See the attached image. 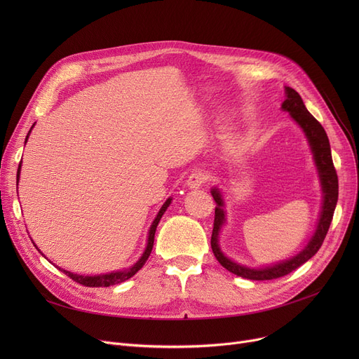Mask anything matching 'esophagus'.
Returning a JSON list of instances; mask_svg holds the SVG:
<instances>
[{"instance_id": "34e87169", "label": "esophagus", "mask_w": 359, "mask_h": 359, "mask_svg": "<svg viewBox=\"0 0 359 359\" xmlns=\"http://www.w3.org/2000/svg\"><path fill=\"white\" fill-rule=\"evenodd\" d=\"M206 175L202 173V172H194L189 179H187L186 184L189 189H199V187H202L205 183H206Z\"/></svg>"}]
</instances>
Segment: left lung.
I'll return each mask as SVG.
<instances>
[{
    "mask_svg": "<svg viewBox=\"0 0 359 359\" xmlns=\"http://www.w3.org/2000/svg\"><path fill=\"white\" fill-rule=\"evenodd\" d=\"M285 96H287V99L284 100V103H282V109L288 111L291 118L299 125L301 129L304 130V134H306L309 144L311 147V151H313L314 163L318 170V176H320V182H322V189H323L322 212H320L317 229H316L313 237L310 238L307 246L301 250L297 256H294L285 262H279L273 266L252 269L248 266L238 265V263L230 260L229 257H225L218 246V236H219L222 224L225 221V214L222 210L224 201H222V195L219 194L217 187H214V189L211 191L214 201L217 202L214 229H212V237H211L212 252H214L217 260L225 269L230 271L231 273H234L237 276L253 279V280H266V279H276L280 276H285L290 272L299 268L309 259H311L318 252V249L322 248L325 237L330 227L336 203H337V195H339L337 175H336V170L333 165L332 151H330V144H329L326 130L307 110L303 99H301V96L294 88L285 87Z\"/></svg>",
    "mask_w": 359,
    "mask_h": 359,
    "instance_id": "left-lung-1",
    "label": "left lung"
}]
</instances>
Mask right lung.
<instances>
[{
  "instance_id": "obj_1",
  "label": "right lung",
  "mask_w": 359,
  "mask_h": 359,
  "mask_svg": "<svg viewBox=\"0 0 359 359\" xmlns=\"http://www.w3.org/2000/svg\"><path fill=\"white\" fill-rule=\"evenodd\" d=\"M34 125V123H33ZM33 128V126H32ZM30 132V130H29ZM29 137V135H27ZM27 137H26V141H27ZM20 165H22V161H20ZM20 165H18V170H17V183H18V177H20ZM170 202H172V198H168L164 205L161 206V210L158 211L156 219L153 221V224H151L149 227V233H148V243H147V248H145V252L144 255L140 257V260L135 263L134 266L126 269V271H119V272H111V273H106V275H94V276H84V275H77V273H72V272H68V271H64L61 269L65 275H68L72 280L79 282L80 285H84V287H90V288H97V287H110V285H116V284H121V282L129 279L130 276H134L142 266L144 263L147 262V259L151 255V250H153V246H154V234H156V230H157V225L163 217V214L165 212L167 206L170 205ZM36 246V244H34Z\"/></svg>"
}]
</instances>
